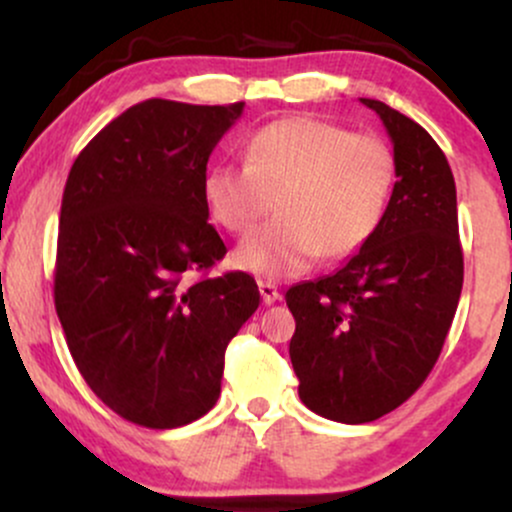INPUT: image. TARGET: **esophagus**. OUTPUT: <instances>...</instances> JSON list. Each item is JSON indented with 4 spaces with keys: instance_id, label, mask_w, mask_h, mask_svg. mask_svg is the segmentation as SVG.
<instances>
[{
    "instance_id": "esophagus-1",
    "label": "esophagus",
    "mask_w": 512,
    "mask_h": 512,
    "mask_svg": "<svg viewBox=\"0 0 512 512\" xmlns=\"http://www.w3.org/2000/svg\"><path fill=\"white\" fill-rule=\"evenodd\" d=\"M257 286H260V296L264 303L272 305L279 301V291H276V286L272 284V281H257Z\"/></svg>"
}]
</instances>
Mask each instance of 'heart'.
Returning a JSON list of instances; mask_svg holds the SVG:
<instances>
[{
	"label": "heart",
	"mask_w": 512,
	"mask_h": 512,
	"mask_svg": "<svg viewBox=\"0 0 512 512\" xmlns=\"http://www.w3.org/2000/svg\"><path fill=\"white\" fill-rule=\"evenodd\" d=\"M395 185V158L383 139L315 117H286L257 129L245 166H214L204 204L226 231H252L269 209L279 216L233 252L243 272L284 279L320 255H356L380 226Z\"/></svg>",
	"instance_id": "obj_1"
}]
</instances>
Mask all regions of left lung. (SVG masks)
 <instances>
[{
    "instance_id": "1",
    "label": "left lung",
    "mask_w": 512,
    "mask_h": 512,
    "mask_svg": "<svg viewBox=\"0 0 512 512\" xmlns=\"http://www.w3.org/2000/svg\"><path fill=\"white\" fill-rule=\"evenodd\" d=\"M361 103L392 139V197L342 269L286 291L298 397L339 424L380 419L419 390L448 337L464 276L448 158L411 117L373 98Z\"/></svg>"
}]
</instances>
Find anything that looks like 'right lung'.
Segmentation results:
<instances>
[{"label":"right lung","mask_w":512,"mask_h":512,"mask_svg":"<svg viewBox=\"0 0 512 512\" xmlns=\"http://www.w3.org/2000/svg\"><path fill=\"white\" fill-rule=\"evenodd\" d=\"M245 103L132 105L69 170L55 308L84 380L146 428L197 421L221 395L226 346L260 305L245 272H207L226 245L207 221V161Z\"/></svg>","instance_id":"1"}]
</instances>
